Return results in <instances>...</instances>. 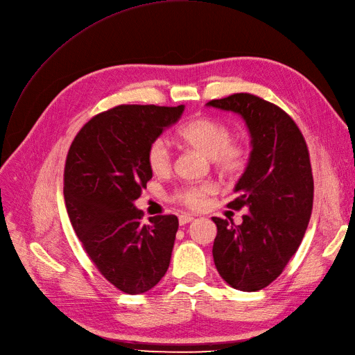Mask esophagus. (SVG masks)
Masks as SVG:
<instances>
[{
  "instance_id": "obj_1",
  "label": "esophagus",
  "mask_w": 355,
  "mask_h": 355,
  "mask_svg": "<svg viewBox=\"0 0 355 355\" xmlns=\"http://www.w3.org/2000/svg\"><path fill=\"white\" fill-rule=\"evenodd\" d=\"M192 220H193V216H191V214H182V216H179V224L180 225H185V224L191 223Z\"/></svg>"
}]
</instances>
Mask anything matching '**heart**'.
Masks as SVG:
<instances>
[{
	"mask_svg": "<svg viewBox=\"0 0 355 355\" xmlns=\"http://www.w3.org/2000/svg\"><path fill=\"white\" fill-rule=\"evenodd\" d=\"M176 139L182 146L201 153L211 160L212 167L223 179H234L245 172L249 154L245 144L233 139V131L227 123L214 118H195L176 130ZM147 166L154 176H167L172 172L173 155L166 141L154 139L147 148ZM209 183L182 187L172 195V200L187 208L200 209L208 196L214 193Z\"/></svg>",
	"mask_w": 355,
	"mask_h": 355,
	"instance_id": "obj_1",
	"label": "heart"
}]
</instances>
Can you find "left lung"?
Returning a JSON list of instances; mask_svg holds the SVG:
<instances>
[{
	"instance_id": "obj_1",
	"label": "left lung",
	"mask_w": 355,
	"mask_h": 355,
	"mask_svg": "<svg viewBox=\"0 0 355 355\" xmlns=\"http://www.w3.org/2000/svg\"><path fill=\"white\" fill-rule=\"evenodd\" d=\"M207 105L242 115L252 135L249 164L227 204L248 212L240 225L212 217V257L227 284L258 291L281 275L304 237L315 191L309 148L288 113L262 97L236 93Z\"/></svg>"
}]
</instances>
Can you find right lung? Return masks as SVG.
I'll return each mask as SVG.
<instances>
[{
	"label": "right lung",
	"instance_id": "1",
	"mask_svg": "<svg viewBox=\"0 0 355 355\" xmlns=\"http://www.w3.org/2000/svg\"><path fill=\"white\" fill-rule=\"evenodd\" d=\"M185 106L119 105L93 116L76 135L64 168L67 212L87 257L126 294L151 290L164 277L179 227L176 216L143 224L134 207L153 178L148 146Z\"/></svg>",
	"mask_w": 355,
	"mask_h": 355
}]
</instances>
